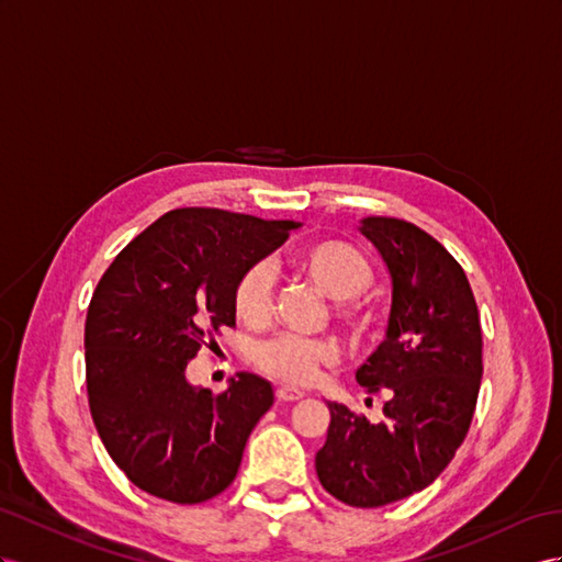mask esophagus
<instances>
[{"mask_svg":"<svg viewBox=\"0 0 562 562\" xmlns=\"http://www.w3.org/2000/svg\"><path fill=\"white\" fill-rule=\"evenodd\" d=\"M276 396H278V401H282V404H292V401L304 398V392L294 390V386H280V390L276 392Z\"/></svg>","mask_w":562,"mask_h":562,"instance_id":"esophagus-1","label":"esophagus"}]
</instances>
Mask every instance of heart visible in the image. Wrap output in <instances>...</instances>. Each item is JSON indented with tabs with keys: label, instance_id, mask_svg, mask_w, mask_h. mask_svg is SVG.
<instances>
[{
	"label": "heart",
	"instance_id": "b5f03b06",
	"mask_svg": "<svg viewBox=\"0 0 562 562\" xmlns=\"http://www.w3.org/2000/svg\"><path fill=\"white\" fill-rule=\"evenodd\" d=\"M292 266L335 299V318L356 339H378L384 321L380 311L361 299L375 280L368 258L356 247L339 239H323L306 244L292 254ZM272 301V270L266 261L249 263L239 272L233 290V306L237 321L258 327L268 321ZM337 344L323 337L278 335L254 351L256 368L266 375L286 384H311L321 370L337 361Z\"/></svg>",
	"mask_w": 562,
	"mask_h": 562
}]
</instances>
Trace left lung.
I'll list each match as a JSON object with an SVG mask.
<instances>
[{"instance_id":"8db88e82","label":"left lung","mask_w":562,"mask_h":562,"mask_svg":"<svg viewBox=\"0 0 562 562\" xmlns=\"http://www.w3.org/2000/svg\"><path fill=\"white\" fill-rule=\"evenodd\" d=\"M392 276L386 339L358 368L368 394H384V420L327 404L315 453L325 492L353 508H380L435 482L463 443L482 384V325L465 270L425 229L366 218Z\"/></svg>"}]
</instances>
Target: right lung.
<instances>
[{
    "label": "right lung",
    "mask_w": 562,
    "mask_h": 562,
    "mask_svg": "<svg viewBox=\"0 0 562 562\" xmlns=\"http://www.w3.org/2000/svg\"><path fill=\"white\" fill-rule=\"evenodd\" d=\"M294 221L176 209L113 258L85 321L94 427L135 486L201 503L233 484L244 446L272 406V386L239 372L223 394L187 382L206 339L235 325L239 272L290 237Z\"/></svg>",
    "instance_id": "1"
}]
</instances>
